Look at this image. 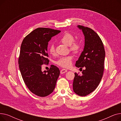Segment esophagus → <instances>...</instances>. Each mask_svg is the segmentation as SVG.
<instances>
[{
	"instance_id": "1",
	"label": "esophagus",
	"mask_w": 121,
	"mask_h": 121,
	"mask_svg": "<svg viewBox=\"0 0 121 121\" xmlns=\"http://www.w3.org/2000/svg\"><path fill=\"white\" fill-rule=\"evenodd\" d=\"M67 72V70L66 69H62L61 71H60V73L61 74H63V73H66Z\"/></svg>"
}]
</instances>
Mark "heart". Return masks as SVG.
I'll return each instance as SVG.
<instances>
[{"label":"heart","mask_w":121,"mask_h":121,"mask_svg":"<svg viewBox=\"0 0 121 121\" xmlns=\"http://www.w3.org/2000/svg\"><path fill=\"white\" fill-rule=\"evenodd\" d=\"M59 41L69 46V50L75 53H78L81 49V43L78 41H75L74 36L68 32H66L61 37ZM48 50L51 54L55 53V48L53 44H50ZM72 60L73 56L71 55L63 56L56 61V64L61 67L68 68L71 66Z\"/></svg>","instance_id":"b5f03b06"}]
</instances>
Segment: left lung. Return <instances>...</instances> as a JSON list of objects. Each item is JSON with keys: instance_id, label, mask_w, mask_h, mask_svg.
Listing matches in <instances>:
<instances>
[{"instance_id": "1", "label": "left lung", "mask_w": 121, "mask_h": 121, "mask_svg": "<svg viewBox=\"0 0 121 121\" xmlns=\"http://www.w3.org/2000/svg\"><path fill=\"white\" fill-rule=\"evenodd\" d=\"M85 36V46L75 66L82 69V75L74 73L73 90L80 96H86L93 92L99 85L104 71L105 50L102 41L93 29L82 25Z\"/></svg>"}]
</instances>
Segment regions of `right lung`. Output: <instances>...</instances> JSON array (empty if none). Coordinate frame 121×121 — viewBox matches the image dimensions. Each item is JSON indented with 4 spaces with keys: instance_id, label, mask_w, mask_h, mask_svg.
<instances>
[{
    "instance_id": "1",
    "label": "right lung",
    "mask_w": 121,
    "mask_h": 121,
    "mask_svg": "<svg viewBox=\"0 0 121 121\" xmlns=\"http://www.w3.org/2000/svg\"><path fill=\"white\" fill-rule=\"evenodd\" d=\"M60 30L38 28L25 37L22 43L18 57L19 68L25 85L34 94L41 97L52 93L55 87L60 70L51 65L48 71H42V65L48 64V42Z\"/></svg>"
}]
</instances>
